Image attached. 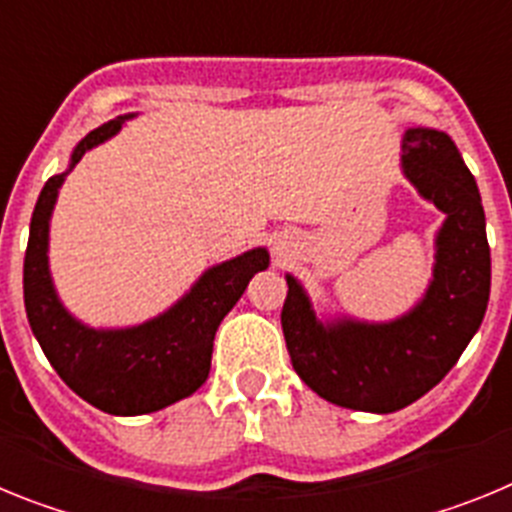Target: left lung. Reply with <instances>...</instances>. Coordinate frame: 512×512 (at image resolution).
Masks as SVG:
<instances>
[{"label":"left lung","mask_w":512,"mask_h":512,"mask_svg":"<svg viewBox=\"0 0 512 512\" xmlns=\"http://www.w3.org/2000/svg\"><path fill=\"white\" fill-rule=\"evenodd\" d=\"M402 171L446 215L423 300L392 323H320L305 289L287 274L282 330L295 372L341 408L395 413L433 390L459 361L490 300V243L477 182L454 140L413 128L402 138Z\"/></svg>","instance_id":"1"}]
</instances>
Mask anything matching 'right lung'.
Masks as SVG:
<instances>
[{"mask_svg": "<svg viewBox=\"0 0 512 512\" xmlns=\"http://www.w3.org/2000/svg\"><path fill=\"white\" fill-rule=\"evenodd\" d=\"M125 120L115 117L81 140L71 153L69 171L84 153L112 138ZM69 171L45 182L30 220L22 269L27 320L58 377L89 405L110 415L156 413L205 384L217 325L241 300L253 274L269 266V253L253 248L212 266L171 310L148 323L120 330L89 328L61 305L48 271V223Z\"/></svg>", "mask_w": 512, "mask_h": 512, "instance_id": "right-lung-1", "label": "right lung"}]
</instances>
